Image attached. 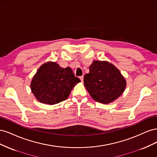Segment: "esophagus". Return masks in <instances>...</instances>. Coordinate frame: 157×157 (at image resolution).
Here are the masks:
<instances>
[{
	"mask_svg": "<svg viewBox=\"0 0 157 157\" xmlns=\"http://www.w3.org/2000/svg\"><path fill=\"white\" fill-rule=\"evenodd\" d=\"M79 78H80V80H81V82H83V79H84V77H83V76H81V77H80Z\"/></svg>",
	"mask_w": 157,
	"mask_h": 157,
	"instance_id": "34e87169",
	"label": "esophagus"
}]
</instances>
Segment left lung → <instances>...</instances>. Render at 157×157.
<instances>
[{"label":"left lung","instance_id":"8db88e82","mask_svg":"<svg viewBox=\"0 0 157 157\" xmlns=\"http://www.w3.org/2000/svg\"><path fill=\"white\" fill-rule=\"evenodd\" d=\"M84 86L95 101L108 104L124 92L126 81L115 65L107 61H94L84 77Z\"/></svg>","mask_w":157,"mask_h":157}]
</instances>
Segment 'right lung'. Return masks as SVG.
<instances>
[{"mask_svg":"<svg viewBox=\"0 0 157 157\" xmlns=\"http://www.w3.org/2000/svg\"><path fill=\"white\" fill-rule=\"evenodd\" d=\"M80 82L70 67L62 68L56 62L48 61L42 65L34 75L31 90L39 102L54 105L65 100Z\"/></svg>","mask_w":157,"mask_h":157,"instance_id":"1","label":"right lung"}]
</instances>
